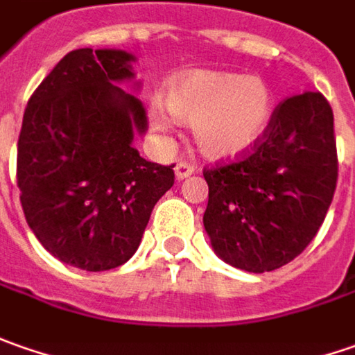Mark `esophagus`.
Wrapping results in <instances>:
<instances>
[{"mask_svg":"<svg viewBox=\"0 0 355 355\" xmlns=\"http://www.w3.org/2000/svg\"><path fill=\"white\" fill-rule=\"evenodd\" d=\"M192 173H194V166L190 165V163H187V161H180V163H177V166H175V175H177L178 180L189 178Z\"/></svg>","mask_w":355,"mask_h":355,"instance_id":"esophagus-1","label":"esophagus"}]
</instances>
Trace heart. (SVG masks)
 Returning <instances> with one entry per match:
<instances>
[{"label": "heart", "instance_id": "heart-1", "mask_svg": "<svg viewBox=\"0 0 355 355\" xmlns=\"http://www.w3.org/2000/svg\"><path fill=\"white\" fill-rule=\"evenodd\" d=\"M161 105L149 110L151 128L166 135L171 116L192 125L194 143L204 157L232 161L261 141L273 117V92L257 78L234 72L192 70L166 82Z\"/></svg>", "mask_w": 355, "mask_h": 355}]
</instances>
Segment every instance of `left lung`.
<instances>
[{"label":"left lung","instance_id":"1","mask_svg":"<svg viewBox=\"0 0 355 355\" xmlns=\"http://www.w3.org/2000/svg\"><path fill=\"white\" fill-rule=\"evenodd\" d=\"M204 230L216 255L265 273L293 261L322 226L338 180L334 114L320 92L277 105L261 141L230 165L204 168Z\"/></svg>","mask_w":355,"mask_h":355}]
</instances>
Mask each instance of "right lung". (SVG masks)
Instances as JSON below:
<instances>
[{
    "mask_svg": "<svg viewBox=\"0 0 355 355\" xmlns=\"http://www.w3.org/2000/svg\"><path fill=\"white\" fill-rule=\"evenodd\" d=\"M135 56L76 49L39 84L17 143L25 220L51 255L107 271L137 251L155 204L175 184L173 166L145 161L133 137L147 112L133 90Z\"/></svg>",
    "mask_w": 355,
    "mask_h": 355,
    "instance_id": "right-lung-1",
    "label": "right lung"
}]
</instances>
